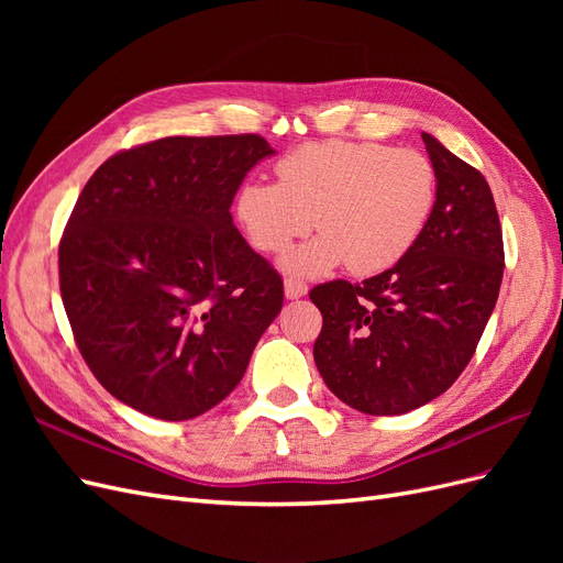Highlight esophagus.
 I'll return each mask as SVG.
<instances>
[{"mask_svg":"<svg viewBox=\"0 0 563 563\" xmlns=\"http://www.w3.org/2000/svg\"><path fill=\"white\" fill-rule=\"evenodd\" d=\"M284 294H286L288 300H298V298H302L305 294H308V284L300 282V279L288 277V279H284Z\"/></svg>","mask_w":563,"mask_h":563,"instance_id":"34e87169","label":"esophagus"}]
</instances>
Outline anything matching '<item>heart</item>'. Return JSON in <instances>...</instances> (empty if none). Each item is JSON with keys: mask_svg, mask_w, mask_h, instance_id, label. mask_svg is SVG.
Masks as SVG:
<instances>
[{"mask_svg": "<svg viewBox=\"0 0 563 563\" xmlns=\"http://www.w3.org/2000/svg\"><path fill=\"white\" fill-rule=\"evenodd\" d=\"M275 172L279 183H242L234 213L263 253H282L317 225L321 234L282 261L305 277L345 263L354 275L397 265L420 240L437 201L432 162L408 147L317 141L279 159Z\"/></svg>", "mask_w": 563, "mask_h": 563, "instance_id": "1", "label": "heart"}]
</instances>
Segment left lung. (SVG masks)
Here are the masks:
<instances>
[{
  "label": "left lung",
  "mask_w": 563,
  "mask_h": 563,
  "mask_svg": "<svg viewBox=\"0 0 563 563\" xmlns=\"http://www.w3.org/2000/svg\"><path fill=\"white\" fill-rule=\"evenodd\" d=\"M422 141L437 201L420 240L376 277L310 291L323 317L321 378L368 416H401L444 395L470 364L503 282V230L486 178L434 135Z\"/></svg>",
  "instance_id": "left-lung-1"
}]
</instances>
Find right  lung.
Masks as SVG:
<instances>
[{
	"label": "right lung",
	"mask_w": 563,
	"mask_h": 563,
	"mask_svg": "<svg viewBox=\"0 0 563 563\" xmlns=\"http://www.w3.org/2000/svg\"><path fill=\"white\" fill-rule=\"evenodd\" d=\"M261 135H172L110 157L84 185L58 249L77 347L114 399L190 420L244 378L284 284L232 223Z\"/></svg>",
	"instance_id": "1"
}]
</instances>
